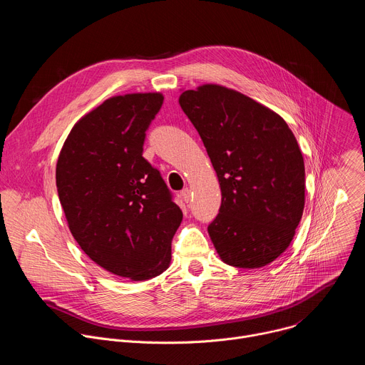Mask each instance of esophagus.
Listing matches in <instances>:
<instances>
[{
	"instance_id": "1",
	"label": "esophagus",
	"mask_w": 365,
	"mask_h": 365,
	"mask_svg": "<svg viewBox=\"0 0 365 365\" xmlns=\"http://www.w3.org/2000/svg\"><path fill=\"white\" fill-rule=\"evenodd\" d=\"M190 195H192V192H190L189 187H185V189L180 192V196H182V199H183L186 203L190 200Z\"/></svg>"
}]
</instances>
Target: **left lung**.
Listing matches in <instances>:
<instances>
[{
    "label": "left lung",
    "mask_w": 365,
    "mask_h": 365,
    "mask_svg": "<svg viewBox=\"0 0 365 365\" xmlns=\"http://www.w3.org/2000/svg\"><path fill=\"white\" fill-rule=\"evenodd\" d=\"M179 103L212 162L221 207L207 232L224 263L258 269L284 252L304 207V163L286 121L221 85L182 92Z\"/></svg>",
    "instance_id": "obj_1"
}]
</instances>
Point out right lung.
<instances>
[{
	"instance_id": "obj_1",
	"label": "right lung",
	"mask_w": 365,
	"mask_h": 365,
	"mask_svg": "<svg viewBox=\"0 0 365 365\" xmlns=\"http://www.w3.org/2000/svg\"><path fill=\"white\" fill-rule=\"evenodd\" d=\"M163 99L159 92L107 99L73 125L56 165L59 199L79 247L102 269L135 282L169 267L183 218L160 172L143 158Z\"/></svg>"
}]
</instances>
